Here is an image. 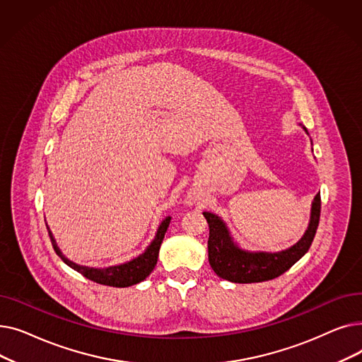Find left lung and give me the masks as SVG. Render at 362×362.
Here are the masks:
<instances>
[{
  "mask_svg": "<svg viewBox=\"0 0 362 362\" xmlns=\"http://www.w3.org/2000/svg\"><path fill=\"white\" fill-rule=\"evenodd\" d=\"M303 130L308 133L305 127ZM320 210L321 199L320 194H317L311 204V216L305 233L291 248L277 252L240 248L226 223L217 214L204 211L202 214L210 226L208 261L211 269L218 277L233 283H258L279 277L308 252L318 227Z\"/></svg>",
  "mask_w": 362,
  "mask_h": 362,
  "instance_id": "obj_1",
  "label": "left lung"
}]
</instances>
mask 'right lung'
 Here are the masks:
<instances>
[{
  "mask_svg": "<svg viewBox=\"0 0 362 362\" xmlns=\"http://www.w3.org/2000/svg\"><path fill=\"white\" fill-rule=\"evenodd\" d=\"M170 220H171V217H165L161 221V224L157 229L156 238L152 239V242L146 246V250L141 255L135 257L127 262H123L119 265H110V267H105V269L86 267V265H81V264H76V262L70 261L60 251L59 245H57L48 226H47V229H48V235H49L55 254L59 255L69 265V267H71L73 270L81 273L82 276H85L86 279L92 280L95 283L105 284V286H112V288H129V286H133V284L141 283L142 280H145L151 274V272L154 270L157 259H158L160 246H161L164 235L168 229Z\"/></svg>",
  "mask_w": 362,
  "mask_h": 362,
  "instance_id": "1",
  "label": "right lung"
}]
</instances>
